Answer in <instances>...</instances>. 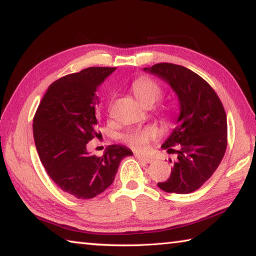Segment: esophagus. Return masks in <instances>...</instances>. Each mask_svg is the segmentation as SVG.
I'll list each match as a JSON object with an SVG mask.
<instances>
[{
	"label": "esophagus",
	"mask_w": 256,
	"mask_h": 256,
	"mask_svg": "<svg viewBox=\"0 0 256 256\" xmlns=\"http://www.w3.org/2000/svg\"><path fill=\"white\" fill-rule=\"evenodd\" d=\"M136 157L138 159H140V160H144V162H148V164H150V162H154V159H152V158L146 157V156H144V154H136Z\"/></svg>",
	"instance_id": "1"
}]
</instances>
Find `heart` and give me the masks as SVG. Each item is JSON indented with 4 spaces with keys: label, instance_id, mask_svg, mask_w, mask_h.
<instances>
[{
    "label": "heart",
    "instance_id": "heart-1",
    "mask_svg": "<svg viewBox=\"0 0 256 256\" xmlns=\"http://www.w3.org/2000/svg\"><path fill=\"white\" fill-rule=\"evenodd\" d=\"M132 92L136 98L142 105L146 104H154L162 97V89L149 78L141 76L134 80L132 84ZM157 136V131L154 128H136L130 131L123 136L124 141L133 148L134 150L142 151L148 146L150 138H154Z\"/></svg>",
    "mask_w": 256,
    "mask_h": 256
}]
</instances>
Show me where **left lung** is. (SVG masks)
I'll return each instance as SVG.
<instances>
[{
    "mask_svg": "<svg viewBox=\"0 0 256 256\" xmlns=\"http://www.w3.org/2000/svg\"><path fill=\"white\" fill-rule=\"evenodd\" d=\"M144 71L170 86L180 104L176 128L162 146L167 152L172 151L170 146H178V160L170 178L158 183L159 188L177 194L194 192L210 178L226 152V112L209 84L188 68L159 63Z\"/></svg>",
    "mask_w": 256,
    "mask_h": 256,
    "instance_id": "obj_1",
    "label": "left lung"
}]
</instances>
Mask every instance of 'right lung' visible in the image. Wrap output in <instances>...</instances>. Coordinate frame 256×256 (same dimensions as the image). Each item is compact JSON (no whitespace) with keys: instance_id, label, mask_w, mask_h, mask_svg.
Wrapping results in <instances>:
<instances>
[{"instance_id":"obj_1","label":"right lung","mask_w":256,"mask_h":256,"mask_svg":"<svg viewBox=\"0 0 256 256\" xmlns=\"http://www.w3.org/2000/svg\"><path fill=\"white\" fill-rule=\"evenodd\" d=\"M116 68H88L53 82L34 118V138L47 174L76 198H92L114 182L120 160L133 152L112 144L102 157L86 150L97 136V89Z\"/></svg>"}]
</instances>
